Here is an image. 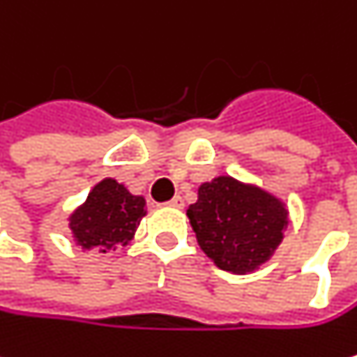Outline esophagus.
Masks as SVG:
<instances>
[{
  "label": "esophagus",
  "instance_id": "esophagus-1",
  "mask_svg": "<svg viewBox=\"0 0 357 357\" xmlns=\"http://www.w3.org/2000/svg\"><path fill=\"white\" fill-rule=\"evenodd\" d=\"M167 205H169V207H175V209H182V207H184V199H182V197H173Z\"/></svg>",
  "mask_w": 357,
  "mask_h": 357
}]
</instances>
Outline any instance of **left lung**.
I'll return each instance as SVG.
<instances>
[{
    "mask_svg": "<svg viewBox=\"0 0 357 357\" xmlns=\"http://www.w3.org/2000/svg\"><path fill=\"white\" fill-rule=\"evenodd\" d=\"M186 215L207 258L233 275L264 264L288 228V207L282 199L231 175L201 184Z\"/></svg>",
    "mask_w": 357,
    "mask_h": 357,
    "instance_id": "1",
    "label": "left lung"
}]
</instances>
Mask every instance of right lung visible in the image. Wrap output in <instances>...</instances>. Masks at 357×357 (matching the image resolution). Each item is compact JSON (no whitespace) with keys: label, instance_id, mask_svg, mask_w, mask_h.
<instances>
[{"label":"right lung","instance_id":"add662e5","mask_svg":"<svg viewBox=\"0 0 357 357\" xmlns=\"http://www.w3.org/2000/svg\"><path fill=\"white\" fill-rule=\"evenodd\" d=\"M144 215L146 199L131 195L114 177H105L69 215V231L75 245L105 254L118 245H129Z\"/></svg>","mask_w":357,"mask_h":357}]
</instances>
